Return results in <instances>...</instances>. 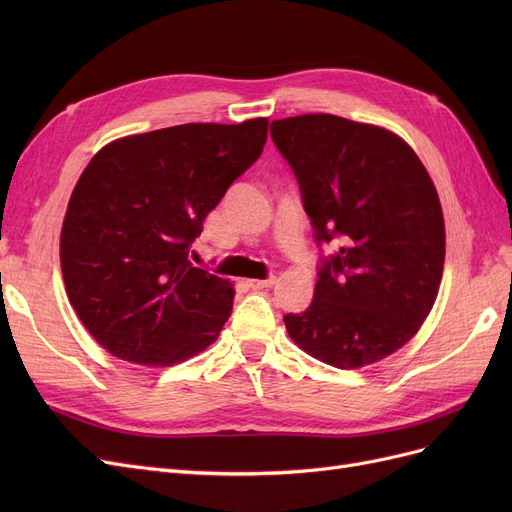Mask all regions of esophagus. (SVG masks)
Instances as JSON below:
<instances>
[{"label": "esophagus", "instance_id": "1", "mask_svg": "<svg viewBox=\"0 0 512 512\" xmlns=\"http://www.w3.org/2000/svg\"><path fill=\"white\" fill-rule=\"evenodd\" d=\"M275 284V277H267V280H247V286L254 290H262V288H271Z\"/></svg>", "mask_w": 512, "mask_h": 512}]
</instances>
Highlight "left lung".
Wrapping results in <instances>:
<instances>
[{
	"label": "left lung",
	"mask_w": 512,
	"mask_h": 512,
	"mask_svg": "<svg viewBox=\"0 0 512 512\" xmlns=\"http://www.w3.org/2000/svg\"><path fill=\"white\" fill-rule=\"evenodd\" d=\"M299 181L320 260L314 301L286 314L301 350L339 369L393 354L421 329L444 269L440 198L412 147L389 130L329 113L271 121Z\"/></svg>",
	"instance_id": "1"
}]
</instances>
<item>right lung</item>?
<instances>
[{
    "instance_id": "obj_1",
    "label": "right lung",
    "mask_w": 512,
    "mask_h": 512,
    "mask_svg": "<svg viewBox=\"0 0 512 512\" xmlns=\"http://www.w3.org/2000/svg\"><path fill=\"white\" fill-rule=\"evenodd\" d=\"M269 119L183 123L102 147L61 228L70 305L117 359L168 367L203 352L230 316L228 280L190 262L230 183L267 143Z\"/></svg>"
}]
</instances>
